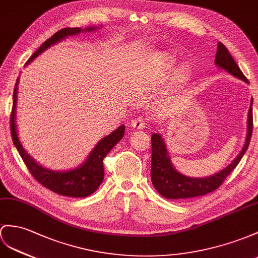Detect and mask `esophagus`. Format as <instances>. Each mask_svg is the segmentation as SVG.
I'll return each mask as SVG.
<instances>
[{
  "instance_id": "esophagus-1",
  "label": "esophagus",
  "mask_w": 258,
  "mask_h": 258,
  "mask_svg": "<svg viewBox=\"0 0 258 258\" xmlns=\"http://www.w3.org/2000/svg\"><path fill=\"white\" fill-rule=\"evenodd\" d=\"M130 123H131V127L135 128V129H143V128L147 127V121L143 117L134 118Z\"/></svg>"
}]
</instances>
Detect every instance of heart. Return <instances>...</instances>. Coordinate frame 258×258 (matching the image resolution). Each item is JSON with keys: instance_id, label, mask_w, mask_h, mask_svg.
<instances>
[{"instance_id": "b5f03b06", "label": "heart", "mask_w": 258, "mask_h": 258, "mask_svg": "<svg viewBox=\"0 0 258 258\" xmlns=\"http://www.w3.org/2000/svg\"><path fill=\"white\" fill-rule=\"evenodd\" d=\"M168 58H164V56H155L153 60V63L155 66H167Z\"/></svg>"}]
</instances>
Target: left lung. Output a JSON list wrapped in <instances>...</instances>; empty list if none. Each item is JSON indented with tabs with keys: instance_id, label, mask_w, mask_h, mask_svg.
<instances>
[{
	"instance_id": "left-lung-1",
	"label": "left lung",
	"mask_w": 258,
	"mask_h": 258,
	"mask_svg": "<svg viewBox=\"0 0 258 258\" xmlns=\"http://www.w3.org/2000/svg\"><path fill=\"white\" fill-rule=\"evenodd\" d=\"M216 63L220 68L227 70L232 75L237 79H241L245 82L248 81L238 68L234 59L232 58L229 50L223 43L218 42L217 53H216ZM253 100L250 102L248 110V120H247V135L245 144L242 151L235 160L231 163L229 166L225 167L223 171L219 172L210 177L206 178H190L184 176L178 173L172 165L169 160L165 144L160 135L153 134L151 137V143H152V161H151V180L163 197L168 199H186L197 196H203L208 192L216 190L220 187L225 177L233 171L236 165L240 163L244 153L249 146L250 137L253 133Z\"/></svg>"
}]
</instances>
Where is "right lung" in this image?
Listing matches in <instances>:
<instances>
[{
	"label": "right lung",
	"instance_id": "obj_1",
	"mask_svg": "<svg viewBox=\"0 0 258 258\" xmlns=\"http://www.w3.org/2000/svg\"><path fill=\"white\" fill-rule=\"evenodd\" d=\"M95 28L90 27L85 30L91 31ZM82 28L75 27L70 28L67 27L56 31L54 35L47 39L42 45L37 49V51L30 56L26 64L30 61H33L37 55H39L43 50H46L53 43L58 42L66 38L67 36H72L81 33ZM17 84L18 80L15 84V89L13 93V107L11 112V135L12 140H13L18 153L22 156L25 164H26L28 171L33 175L34 178L40 183L42 186L47 187L48 189L54 191L55 194L63 195L68 197H86L90 196L91 194L95 191L99 185L102 184L104 179V165L103 160L106 155L108 154L109 151L114 148L116 144L120 141L124 134V125H120L116 129L114 133H111L107 137L103 138L97 146L94 148L90 156L87 158L85 163L82 166L72 169L68 172H54L51 169H48L36 163L24 150L22 144L18 140L16 133V124H15V106H16V97H17Z\"/></svg>",
	"mask_w": 258,
	"mask_h": 258
}]
</instances>
